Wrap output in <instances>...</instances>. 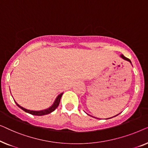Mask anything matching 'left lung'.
Masks as SVG:
<instances>
[{"label":"left lung","mask_w":148,"mask_h":148,"mask_svg":"<svg viewBox=\"0 0 148 148\" xmlns=\"http://www.w3.org/2000/svg\"><path fill=\"white\" fill-rule=\"evenodd\" d=\"M121 58H123V59H124V60H127V61L130 62H131V60H129V58H127V57H125V56H124V55H123V54H121ZM117 115H118V114H117ZM117 115H116V116H117Z\"/></svg>","instance_id":"8db88e82"}]
</instances>
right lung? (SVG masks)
<instances>
[{
	"mask_svg": "<svg viewBox=\"0 0 148 148\" xmlns=\"http://www.w3.org/2000/svg\"><path fill=\"white\" fill-rule=\"evenodd\" d=\"M63 94V93H61V94L58 95L57 96V98H56L55 101H54V104L52 105L50 107V108H48L47 109H45V110H39V111H35V110H27V109H25L23 108V107L19 106V104H17V102L16 103V104L17 105V106H19L20 108L22 109V110L25 111V112H27V113H29V114H33V115H36V116H42V115H45V114H50V112H53V111L55 110V109L57 108L58 105H59V103H60V98H61L62 97V95Z\"/></svg>",
	"mask_w": 148,
	"mask_h": 148,
	"instance_id": "1",
	"label": "right lung"
}]
</instances>
